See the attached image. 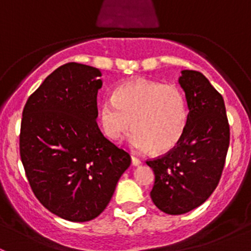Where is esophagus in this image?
<instances>
[{
    "label": "esophagus",
    "instance_id": "esophagus-1",
    "mask_svg": "<svg viewBox=\"0 0 251 251\" xmlns=\"http://www.w3.org/2000/svg\"><path fill=\"white\" fill-rule=\"evenodd\" d=\"M131 161H132V165H133V166L141 165V159L137 158V156L131 155Z\"/></svg>",
    "mask_w": 251,
    "mask_h": 251
}]
</instances>
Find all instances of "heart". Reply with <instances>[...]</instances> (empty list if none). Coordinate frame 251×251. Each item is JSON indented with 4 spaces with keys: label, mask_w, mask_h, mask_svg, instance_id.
Returning <instances> with one entry per match:
<instances>
[{
    "label": "heart",
    "mask_w": 251,
    "mask_h": 251,
    "mask_svg": "<svg viewBox=\"0 0 251 251\" xmlns=\"http://www.w3.org/2000/svg\"><path fill=\"white\" fill-rule=\"evenodd\" d=\"M103 133L120 141L136 128L128 143L138 151L154 148L158 153L174 149L183 137L188 123L186 98L175 85H161L146 78H135L104 98L98 108Z\"/></svg>",
    "instance_id": "heart-1"
}]
</instances>
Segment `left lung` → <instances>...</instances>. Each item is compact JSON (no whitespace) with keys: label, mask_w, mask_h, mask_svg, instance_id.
Wrapping results in <instances>:
<instances>
[{"label":"left lung","mask_w":251,"mask_h":251,"mask_svg":"<svg viewBox=\"0 0 251 251\" xmlns=\"http://www.w3.org/2000/svg\"><path fill=\"white\" fill-rule=\"evenodd\" d=\"M188 123L181 142L164 156L148 160L155 175L151 198L159 210L182 215L201 205L219 184L229 146L222 96L201 73L182 70Z\"/></svg>","instance_id":"8db88e82"}]
</instances>
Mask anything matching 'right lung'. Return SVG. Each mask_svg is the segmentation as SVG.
<instances>
[{
  "label": "right lung",
  "instance_id": "right-lung-1",
  "mask_svg": "<svg viewBox=\"0 0 251 251\" xmlns=\"http://www.w3.org/2000/svg\"><path fill=\"white\" fill-rule=\"evenodd\" d=\"M100 76L97 68L67 63L45 78L23 110L19 147L27 181L40 203L68 221L96 219L131 164L96 123Z\"/></svg>",
  "mask_w": 251,
  "mask_h": 251
}]
</instances>
